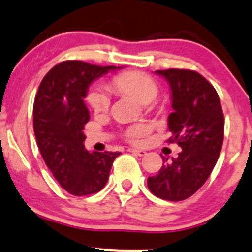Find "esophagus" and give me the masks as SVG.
Segmentation results:
<instances>
[{
    "label": "esophagus",
    "mask_w": 252,
    "mask_h": 252,
    "mask_svg": "<svg viewBox=\"0 0 252 252\" xmlns=\"http://www.w3.org/2000/svg\"><path fill=\"white\" fill-rule=\"evenodd\" d=\"M128 152H131V153L136 154V156H139V157H144L147 154L146 151H141V149H134V148H129Z\"/></svg>",
    "instance_id": "obj_1"
}]
</instances>
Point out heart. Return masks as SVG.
Wrapping results in <instances>:
<instances>
[{"label":"heart","instance_id":"heart-1","mask_svg":"<svg viewBox=\"0 0 252 252\" xmlns=\"http://www.w3.org/2000/svg\"><path fill=\"white\" fill-rule=\"evenodd\" d=\"M113 87L136 98L139 103L153 100L158 93L156 82L149 76L139 72H127L114 78ZM87 101L94 113H106L110 106V92L105 86H94L87 94ZM149 128L143 124H136L126 129V137L132 142H138L147 136Z\"/></svg>","mask_w":252,"mask_h":252}]
</instances>
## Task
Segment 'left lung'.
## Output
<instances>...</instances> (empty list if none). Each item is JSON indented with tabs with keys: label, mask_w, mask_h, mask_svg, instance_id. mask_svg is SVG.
Here are the masks:
<instances>
[{
	"label": "left lung",
	"mask_w": 252,
	"mask_h": 252,
	"mask_svg": "<svg viewBox=\"0 0 252 252\" xmlns=\"http://www.w3.org/2000/svg\"><path fill=\"white\" fill-rule=\"evenodd\" d=\"M169 83L173 113L168 116L169 142L183 148L164 164L147 185L157 197L183 201L192 196L211 175L224 138V115L213 86L191 69L156 71Z\"/></svg>",
	"instance_id": "obj_1"
}]
</instances>
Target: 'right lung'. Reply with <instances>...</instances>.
I'll use <instances>...</instances> for the list:
<instances>
[{"mask_svg":"<svg viewBox=\"0 0 252 252\" xmlns=\"http://www.w3.org/2000/svg\"><path fill=\"white\" fill-rule=\"evenodd\" d=\"M121 67L63 61L42 78L33 108L34 133L45 164L60 185L74 196L96 193L105 186L120 152L84 148L89 111L84 98L96 78Z\"/></svg>","mask_w":252,"mask_h":252,"instance_id":"1","label":"right lung"}]
</instances>
